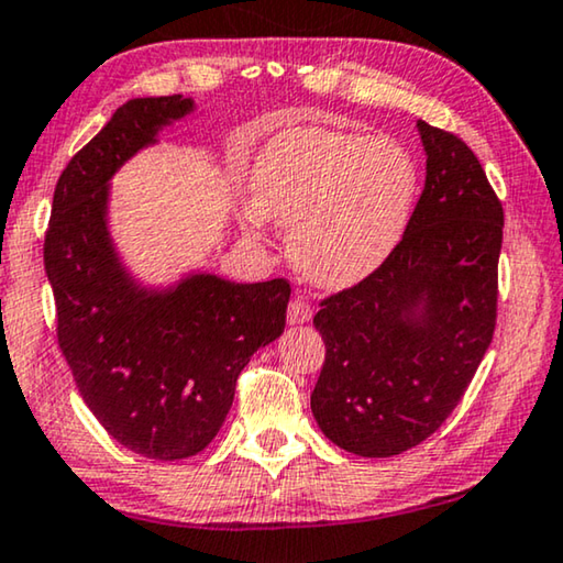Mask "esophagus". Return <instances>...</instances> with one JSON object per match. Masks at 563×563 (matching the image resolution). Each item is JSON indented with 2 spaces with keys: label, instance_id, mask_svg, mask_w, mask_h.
<instances>
[{
  "label": "esophagus",
  "instance_id": "esophagus-1",
  "mask_svg": "<svg viewBox=\"0 0 563 563\" xmlns=\"http://www.w3.org/2000/svg\"><path fill=\"white\" fill-rule=\"evenodd\" d=\"M310 316H313V310L306 303V300H290L288 306V323L290 325H303L310 321Z\"/></svg>",
  "mask_w": 563,
  "mask_h": 563
}]
</instances>
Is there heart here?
I'll return each instance as SVG.
<instances>
[{
	"mask_svg": "<svg viewBox=\"0 0 563 563\" xmlns=\"http://www.w3.org/2000/svg\"><path fill=\"white\" fill-rule=\"evenodd\" d=\"M247 230L288 232L296 271L323 290L366 280L387 263L412 217L417 166L391 139L306 125L273 136L250 174Z\"/></svg>",
	"mask_w": 563,
	"mask_h": 563,
	"instance_id": "b5f03b06",
	"label": "heart"
}]
</instances>
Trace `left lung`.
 Wrapping results in <instances>:
<instances>
[{
	"mask_svg": "<svg viewBox=\"0 0 563 563\" xmlns=\"http://www.w3.org/2000/svg\"><path fill=\"white\" fill-rule=\"evenodd\" d=\"M424 189L405 238L374 275L325 298L313 325L325 364L310 394L321 432L362 457H391L463 399L496 329L503 207L465 141L417 121Z\"/></svg>",
	"mask_w": 563,
	"mask_h": 563,
	"instance_id": "8db88e82",
	"label": "left lung"
}]
</instances>
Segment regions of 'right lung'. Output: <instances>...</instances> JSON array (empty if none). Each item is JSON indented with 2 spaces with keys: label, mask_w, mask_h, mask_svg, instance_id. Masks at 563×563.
Here are the masks:
<instances>
[{
  "label": "right lung",
  "mask_w": 563,
  "mask_h": 563,
  "mask_svg": "<svg viewBox=\"0 0 563 563\" xmlns=\"http://www.w3.org/2000/svg\"><path fill=\"white\" fill-rule=\"evenodd\" d=\"M195 98H133L65 166L45 234L57 341L90 412L125 450L181 460L207 448L257 349L280 339L290 285L232 283L197 267L146 283L111 232L113 176Z\"/></svg>",
  "instance_id": "right-lung-1"
}]
</instances>
